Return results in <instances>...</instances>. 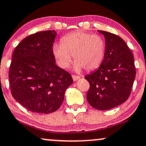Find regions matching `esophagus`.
Segmentation results:
<instances>
[{
    "mask_svg": "<svg viewBox=\"0 0 146 146\" xmlns=\"http://www.w3.org/2000/svg\"><path fill=\"white\" fill-rule=\"evenodd\" d=\"M72 78H73V81H77V80H78V79L80 78V77L79 76H77V75H72Z\"/></svg>",
    "mask_w": 146,
    "mask_h": 146,
    "instance_id": "esophagus-1",
    "label": "esophagus"
}]
</instances>
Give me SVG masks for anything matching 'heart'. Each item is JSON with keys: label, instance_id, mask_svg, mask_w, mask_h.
<instances>
[{"label": "heart", "instance_id": "1", "mask_svg": "<svg viewBox=\"0 0 146 146\" xmlns=\"http://www.w3.org/2000/svg\"><path fill=\"white\" fill-rule=\"evenodd\" d=\"M104 51L105 44L100 36L82 31L66 35L61 39V44H54L52 46L53 54L62 69L69 67L73 56L75 71L83 68L88 71L96 69L102 61Z\"/></svg>", "mask_w": 146, "mask_h": 146}]
</instances>
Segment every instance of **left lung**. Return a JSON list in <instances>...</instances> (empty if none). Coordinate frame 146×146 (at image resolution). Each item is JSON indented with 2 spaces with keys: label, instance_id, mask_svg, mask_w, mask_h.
<instances>
[{
  "label": "left lung",
  "instance_id": "1",
  "mask_svg": "<svg viewBox=\"0 0 146 146\" xmlns=\"http://www.w3.org/2000/svg\"><path fill=\"white\" fill-rule=\"evenodd\" d=\"M98 32L104 35L106 50L100 67L85 77L90 83L87 100L96 109L106 110L128 99L136 71L133 55L124 40L110 32Z\"/></svg>",
  "mask_w": 146,
  "mask_h": 146
}]
</instances>
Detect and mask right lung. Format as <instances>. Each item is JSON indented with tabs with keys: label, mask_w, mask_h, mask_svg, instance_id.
Wrapping results in <instances>:
<instances>
[{
	"label": "right lung",
	"mask_w": 146,
	"mask_h": 146,
	"mask_svg": "<svg viewBox=\"0 0 146 146\" xmlns=\"http://www.w3.org/2000/svg\"><path fill=\"white\" fill-rule=\"evenodd\" d=\"M56 32L48 30L29 35L17 46L9 78L16 101L34 112L56 111L73 84L71 75L56 64L52 46Z\"/></svg>",
	"instance_id": "obj_1"
}]
</instances>
